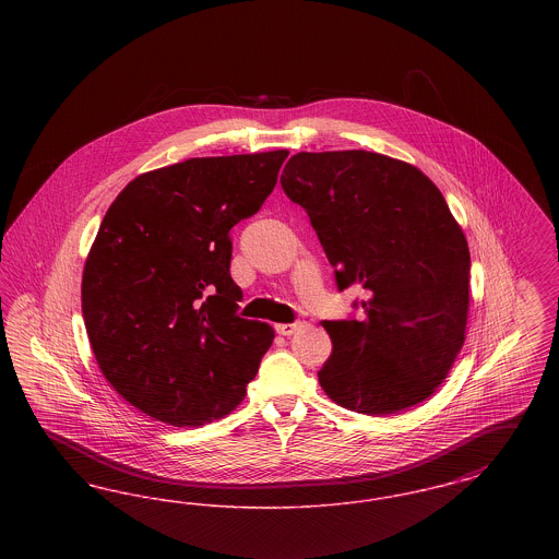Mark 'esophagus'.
<instances>
[{"label":"esophagus","mask_w":559,"mask_h":559,"mask_svg":"<svg viewBox=\"0 0 559 559\" xmlns=\"http://www.w3.org/2000/svg\"><path fill=\"white\" fill-rule=\"evenodd\" d=\"M299 329V322H283V324H276V333L289 337L295 331Z\"/></svg>","instance_id":"1"}]
</instances>
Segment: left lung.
<instances>
[{
  "mask_svg": "<svg viewBox=\"0 0 559 559\" xmlns=\"http://www.w3.org/2000/svg\"><path fill=\"white\" fill-rule=\"evenodd\" d=\"M281 187L308 213L337 289L369 295L365 319L322 322L333 342L322 390L362 415L419 404L451 371L469 308V247L442 192L367 151L297 153Z\"/></svg>",
  "mask_w": 559,
  "mask_h": 559,
  "instance_id": "8db88e82",
  "label": "left lung"
}]
</instances>
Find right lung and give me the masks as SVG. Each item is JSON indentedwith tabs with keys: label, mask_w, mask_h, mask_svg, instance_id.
Instances as JSON below:
<instances>
[{
	"label": "right lung",
	"mask_w": 559,
	"mask_h": 559,
	"mask_svg": "<svg viewBox=\"0 0 559 559\" xmlns=\"http://www.w3.org/2000/svg\"><path fill=\"white\" fill-rule=\"evenodd\" d=\"M287 155L182 160L138 176L108 207L81 310L100 371L148 417L203 426L258 374L274 329L237 314L230 228L262 207Z\"/></svg>",
	"instance_id": "obj_1"
}]
</instances>
